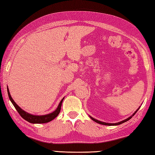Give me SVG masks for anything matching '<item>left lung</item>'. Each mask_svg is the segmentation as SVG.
I'll return each mask as SVG.
<instances>
[{"instance_id":"1","label":"left lung","mask_w":155,"mask_h":155,"mask_svg":"<svg viewBox=\"0 0 155 155\" xmlns=\"http://www.w3.org/2000/svg\"><path fill=\"white\" fill-rule=\"evenodd\" d=\"M139 109V107L138 109H137V110L136 112H135L132 115V116H130V117H128L127 118V119H125V120H124V121H120V122H118V123H116V124H108V123H105V122H102V121H99V120H97V119H94V118H92V117H90H90L91 118V119H92L93 121H95V122H97V123H98V124H101V125H105V126H117V125H120V124H123V123H125V122H126V121H128V120H130L131 119V118L134 116V115L136 114V112L138 111V110Z\"/></svg>"}]
</instances>
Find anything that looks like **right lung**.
I'll use <instances>...</instances> for the list:
<instances>
[{
	"mask_svg": "<svg viewBox=\"0 0 155 155\" xmlns=\"http://www.w3.org/2000/svg\"><path fill=\"white\" fill-rule=\"evenodd\" d=\"M7 93H8L9 99H10L12 104L14 105V107H15L16 110H17V112H18V114L21 115L23 119L26 120L27 121L31 123V124H45V123L50 122L51 121V120L55 119V118L58 116V114H59V112L61 111V105H62V102L63 99H64V98H63V99L61 101L60 104H58L57 108H56L55 111H54L51 113H50V114H48L40 115V116H38V115H33V114H29V113L24 111L23 110H22L21 107H19L15 102H14V101L12 99V98L10 95V93H9L8 87H7Z\"/></svg>",
	"mask_w": 155,
	"mask_h": 155,
	"instance_id": "obj_1",
	"label": "right lung"
}]
</instances>
